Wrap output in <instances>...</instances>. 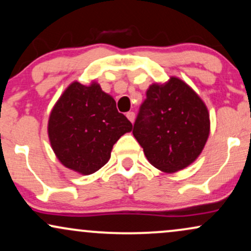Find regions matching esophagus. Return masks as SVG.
I'll return each instance as SVG.
<instances>
[{"label": "esophagus", "instance_id": "34e87169", "mask_svg": "<svg viewBox=\"0 0 251 251\" xmlns=\"http://www.w3.org/2000/svg\"><path fill=\"white\" fill-rule=\"evenodd\" d=\"M126 117H127V119L129 120V122L134 123V119H135V113L134 112H131V111H129V112L126 113Z\"/></svg>", "mask_w": 251, "mask_h": 251}]
</instances>
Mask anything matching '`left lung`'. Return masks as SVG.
<instances>
[{"instance_id": "8db88e82", "label": "left lung", "mask_w": 251, "mask_h": 251, "mask_svg": "<svg viewBox=\"0 0 251 251\" xmlns=\"http://www.w3.org/2000/svg\"><path fill=\"white\" fill-rule=\"evenodd\" d=\"M208 134L207 107L185 82L170 77L148 88L133 135L155 168L164 173L184 169L201 153Z\"/></svg>"}]
</instances>
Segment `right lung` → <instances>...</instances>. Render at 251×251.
<instances>
[{
	"instance_id": "add662e5",
	"label": "right lung",
	"mask_w": 251,
	"mask_h": 251,
	"mask_svg": "<svg viewBox=\"0 0 251 251\" xmlns=\"http://www.w3.org/2000/svg\"><path fill=\"white\" fill-rule=\"evenodd\" d=\"M132 127L100 84L74 82L50 112L49 138L63 166L90 175L110 160L113 145Z\"/></svg>"
}]
</instances>
